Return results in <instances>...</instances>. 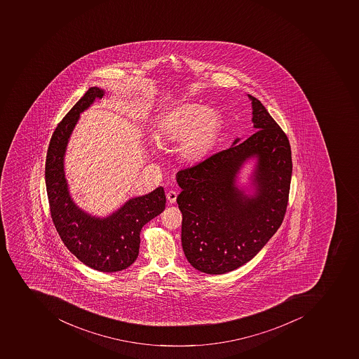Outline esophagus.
Masks as SVG:
<instances>
[{
    "label": "esophagus",
    "instance_id": "1",
    "mask_svg": "<svg viewBox=\"0 0 359 359\" xmlns=\"http://www.w3.org/2000/svg\"><path fill=\"white\" fill-rule=\"evenodd\" d=\"M177 196L178 194L175 193V190H170L169 193L166 194V198L171 204H173L177 201Z\"/></svg>",
    "mask_w": 359,
    "mask_h": 359
}]
</instances>
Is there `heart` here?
Returning <instances> with one entry per match:
<instances>
[{
	"instance_id": "obj_1",
	"label": "heart",
	"mask_w": 359,
	"mask_h": 359,
	"mask_svg": "<svg viewBox=\"0 0 359 359\" xmlns=\"http://www.w3.org/2000/svg\"><path fill=\"white\" fill-rule=\"evenodd\" d=\"M219 128L217 111L197 104H182L161 120L158 137L165 142H180L179 156L184 162L196 163L212 149Z\"/></svg>"
}]
</instances>
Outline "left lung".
<instances>
[{
    "mask_svg": "<svg viewBox=\"0 0 359 359\" xmlns=\"http://www.w3.org/2000/svg\"><path fill=\"white\" fill-rule=\"evenodd\" d=\"M252 101L255 133L231 147L180 170L177 198L182 213L181 243L196 270L206 274L231 272L257 255L278 231L290 191V142L261 102ZM255 156V194L235 186L243 163Z\"/></svg>",
    "mask_w": 359,
    "mask_h": 359,
    "instance_id": "left-lung-1",
    "label": "left lung"
}]
</instances>
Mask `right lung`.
Listing matches in <instances>:
<instances>
[{
	"mask_svg": "<svg viewBox=\"0 0 359 359\" xmlns=\"http://www.w3.org/2000/svg\"><path fill=\"white\" fill-rule=\"evenodd\" d=\"M104 90L90 87L55 128L45 163V184L50 217L65 247L79 261L100 272L125 270L140 252V231L165 208L163 187L135 197L107 217H92L78 208L69 194L65 175V154L79 116Z\"/></svg>",
	"mask_w": 359,
	"mask_h": 359,
	"instance_id": "1",
	"label": "right lung"
}]
</instances>
